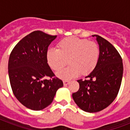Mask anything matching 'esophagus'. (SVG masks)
<instances>
[{"mask_svg":"<svg viewBox=\"0 0 130 130\" xmlns=\"http://www.w3.org/2000/svg\"><path fill=\"white\" fill-rule=\"evenodd\" d=\"M69 84V81H66V80H65V81H63V84H64V86L68 85Z\"/></svg>","mask_w":130,"mask_h":130,"instance_id":"34e87169","label":"esophagus"}]
</instances>
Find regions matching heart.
I'll use <instances>...</instances> for the list:
<instances>
[{"instance_id":"1","label":"heart","mask_w":130,"mask_h":130,"mask_svg":"<svg viewBox=\"0 0 130 130\" xmlns=\"http://www.w3.org/2000/svg\"><path fill=\"white\" fill-rule=\"evenodd\" d=\"M57 49L47 51L46 59L49 66L55 71H61L67 64L69 67L57 73L62 79H71L80 74L85 76L96 68L100 56V48L96 42L77 37L65 38L59 42Z\"/></svg>"}]
</instances>
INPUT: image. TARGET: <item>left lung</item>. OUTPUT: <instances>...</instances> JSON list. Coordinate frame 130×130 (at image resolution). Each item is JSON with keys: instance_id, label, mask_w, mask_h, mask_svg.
I'll return each instance as SVG.
<instances>
[{"instance_id": "8db88e82", "label": "left lung", "mask_w": 130, "mask_h": 130, "mask_svg": "<svg viewBox=\"0 0 130 130\" xmlns=\"http://www.w3.org/2000/svg\"><path fill=\"white\" fill-rule=\"evenodd\" d=\"M96 38L100 48L98 64L94 71L79 79V88L73 93L76 105L83 111L96 113L110 105L117 97L123 77V62L115 47L100 36Z\"/></svg>"}]
</instances>
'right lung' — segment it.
<instances>
[{"instance_id": "add662e5", "label": "right lung", "mask_w": 130, "mask_h": 130, "mask_svg": "<svg viewBox=\"0 0 130 130\" xmlns=\"http://www.w3.org/2000/svg\"><path fill=\"white\" fill-rule=\"evenodd\" d=\"M57 38L42 31H34L16 44L8 63L9 77L15 96L34 111L42 110L52 103L57 90L63 86L49 67L46 53ZM51 77L46 80L45 77Z\"/></svg>"}]
</instances>
